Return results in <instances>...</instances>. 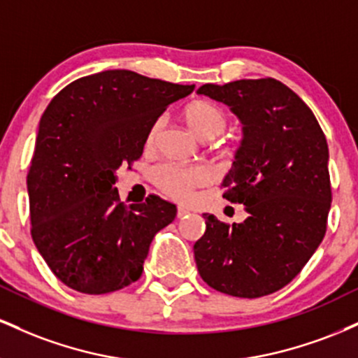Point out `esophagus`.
I'll use <instances>...</instances> for the list:
<instances>
[{"instance_id": "34e87169", "label": "esophagus", "mask_w": 358, "mask_h": 358, "mask_svg": "<svg viewBox=\"0 0 358 358\" xmlns=\"http://www.w3.org/2000/svg\"><path fill=\"white\" fill-rule=\"evenodd\" d=\"M187 215H188V208L178 207V210H176V217H178V219H183V217H187Z\"/></svg>"}]
</instances>
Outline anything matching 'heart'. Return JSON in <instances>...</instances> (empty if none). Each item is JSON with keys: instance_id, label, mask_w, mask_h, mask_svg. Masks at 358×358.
Listing matches in <instances>:
<instances>
[{"instance_id": "1", "label": "heart", "mask_w": 358, "mask_h": 358, "mask_svg": "<svg viewBox=\"0 0 358 358\" xmlns=\"http://www.w3.org/2000/svg\"><path fill=\"white\" fill-rule=\"evenodd\" d=\"M185 117H187V122L190 124L192 129L205 139L219 136L229 124L227 113L220 106L207 101L192 102L185 109ZM163 124H165V119L158 117L150 126L146 134L148 146L155 145ZM151 178H153L156 187L170 199L185 202L192 196L193 188L205 185L210 180V171L200 165H182V163L176 162H163L153 168Z\"/></svg>"}]
</instances>
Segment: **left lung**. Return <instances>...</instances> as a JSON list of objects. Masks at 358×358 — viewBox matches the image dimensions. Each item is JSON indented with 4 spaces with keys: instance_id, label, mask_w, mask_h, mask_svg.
<instances>
[{
    "instance_id": "8db88e82",
    "label": "left lung",
    "mask_w": 358,
    "mask_h": 358,
    "mask_svg": "<svg viewBox=\"0 0 358 358\" xmlns=\"http://www.w3.org/2000/svg\"><path fill=\"white\" fill-rule=\"evenodd\" d=\"M196 92L227 104L244 124L222 188L249 213L232 225L203 213L207 229L193 245L196 268L220 293L266 296L298 276L327 232V138L301 97L271 77L205 84Z\"/></svg>"
}]
</instances>
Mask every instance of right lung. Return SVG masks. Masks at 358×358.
I'll return each instance as SVG.
<instances>
[{
  "mask_svg": "<svg viewBox=\"0 0 358 358\" xmlns=\"http://www.w3.org/2000/svg\"><path fill=\"white\" fill-rule=\"evenodd\" d=\"M193 89L106 71L73 80L47 106L27 175L31 237L65 286L106 294L141 278L176 207L156 195L121 202L116 171L141 158L150 126Z\"/></svg>",
  "mask_w": 358,
  "mask_h": 358,
  "instance_id": "obj_1",
  "label": "right lung"
}]
</instances>
